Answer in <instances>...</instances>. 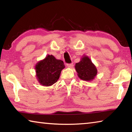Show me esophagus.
<instances>
[{
	"mask_svg": "<svg viewBox=\"0 0 132 132\" xmlns=\"http://www.w3.org/2000/svg\"><path fill=\"white\" fill-rule=\"evenodd\" d=\"M67 67L69 68H72L73 67V63H70V64H67Z\"/></svg>",
	"mask_w": 132,
	"mask_h": 132,
	"instance_id": "34e87169",
	"label": "esophagus"
}]
</instances>
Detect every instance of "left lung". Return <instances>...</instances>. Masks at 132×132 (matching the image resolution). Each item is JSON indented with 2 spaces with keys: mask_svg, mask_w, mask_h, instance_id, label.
Segmentation results:
<instances>
[{
  "mask_svg": "<svg viewBox=\"0 0 132 132\" xmlns=\"http://www.w3.org/2000/svg\"><path fill=\"white\" fill-rule=\"evenodd\" d=\"M75 69L78 77L84 81H92L97 73L96 67L89 57L85 55L82 56L78 63H76Z\"/></svg>",
  "mask_w": 132,
  "mask_h": 132,
  "instance_id": "left-lung-1",
  "label": "left lung"
}]
</instances>
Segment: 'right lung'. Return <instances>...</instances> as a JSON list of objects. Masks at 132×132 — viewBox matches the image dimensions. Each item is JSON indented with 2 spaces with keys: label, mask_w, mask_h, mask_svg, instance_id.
<instances>
[{
  "label": "right lung",
  "mask_w": 132,
  "mask_h": 132,
  "mask_svg": "<svg viewBox=\"0 0 132 132\" xmlns=\"http://www.w3.org/2000/svg\"><path fill=\"white\" fill-rule=\"evenodd\" d=\"M65 68L63 62L51 55L37 62L35 66L36 78L40 85L50 87L57 82L61 71Z\"/></svg>",
  "instance_id": "obj_1"
}]
</instances>
